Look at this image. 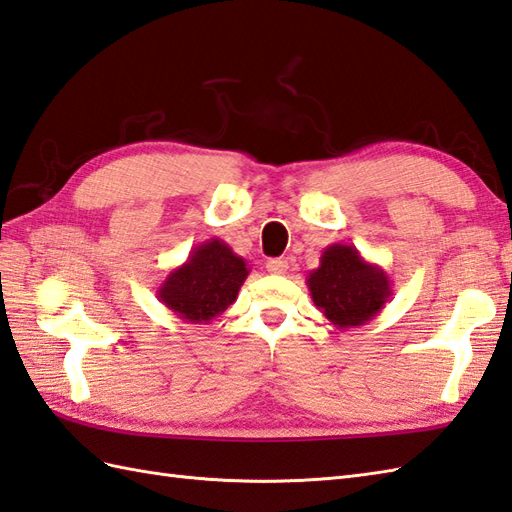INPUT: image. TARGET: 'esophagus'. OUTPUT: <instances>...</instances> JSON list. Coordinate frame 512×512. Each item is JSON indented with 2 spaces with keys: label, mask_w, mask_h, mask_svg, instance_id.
Returning <instances> with one entry per match:
<instances>
[{
  "label": "esophagus",
  "mask_w": 512,
  "mask_h": 512,
  "mask_svg": "<svg viewBox=\"0 0 512 512\" xmlns=\"http://www.w3.org/2000/svg\"><path fill=\"white\" fill-rule=\"evenodd\" d=\"M266 268H268L270 275H285V272H288V261L281 259V257L268 259L266 261Z\"/></svg>",
  "instance_id": "34e87169"
}]
</instances>
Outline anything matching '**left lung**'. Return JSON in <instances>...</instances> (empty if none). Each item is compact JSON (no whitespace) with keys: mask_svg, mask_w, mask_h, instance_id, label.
Instances as JSON below:
<instances>
[{"mask_svg":"<svg viewBox=\"0 0 512 512\" xmlns=\"http://www.w3.org/2000/svg\"><path fill=\"white\" fill-rule=\"evenodd\" d=\"M312 301L338 329L362 327L390 301V279L382 266L366 261L351 244H331L320 266L307 275Z\"/></svg>","mask_w":512,"mask_h":512,"instance_id":"obj_1","label":"left lung"}]
</instances>
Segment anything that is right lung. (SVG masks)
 Segmentation results:
<instances>
[{
	"label": "right lung",
	"instance_id": "1",
	"mask_svg": "<svg viewBox=\"0 0 512 512\" xmlns=\"http://www.w3.org/2000/svg\"><path fill=\"white\" fill-rule=\"evenodd\" d=\"M251 268L233 248L211 237L192 248L185 264L174 268L159 285L157 299L185 323H211L231 303L244 285Z\"/></svg>",
	"mask_w": 512,
	"mask_h": 512
}]
</instances>
